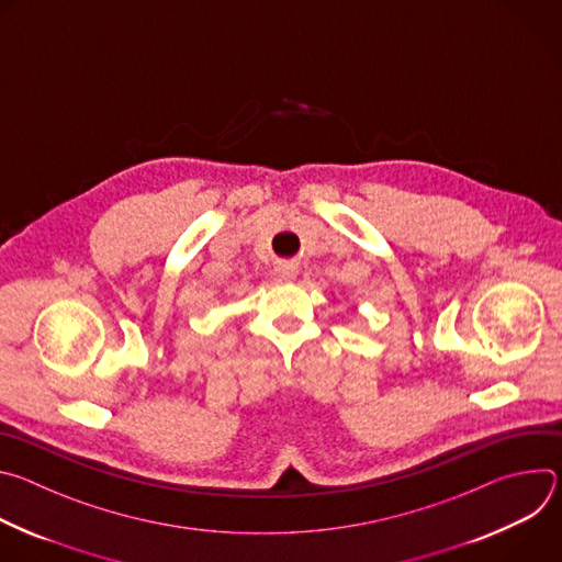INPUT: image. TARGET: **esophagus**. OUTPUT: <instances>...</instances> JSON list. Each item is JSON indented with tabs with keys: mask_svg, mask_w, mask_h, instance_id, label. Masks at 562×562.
I'll use <instances>...</instances> for the list:
<instances>
[{
	"mask_svg": "<svg viewBox=\"0 0 562 562\" xmlns=\"http://www.w3.org/2000/svg\"><path fill=\"white\" fill-rule=\"evenodd\" d=\"M278 276L282 278V280H295L297 278V265L295 262H284V265H280L278 267Z\"/></svg>",
	"mask_w": 562,
	"mask_h": 562,
	"instance_id": "34e87169",
	"label": "esophagus"
}]
</instances>
